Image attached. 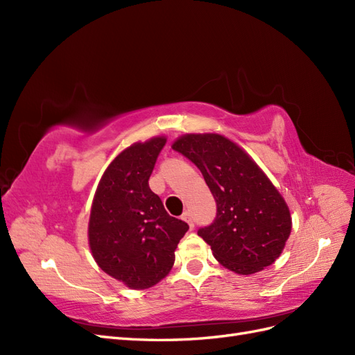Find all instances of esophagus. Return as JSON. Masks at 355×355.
<instances>
[{"mask_svg":"<svg viewBox=\"0 0 355 355\" xmlns=\"http://www.w3.org/2000/svg\"><path fill=\"white\" fill-rule=\"evenodd\" d=\"M182 219H184L189 225L191 230H194V219H192V214L189 211H185L184 214H182Z\"/></svg>","mask_w":355,"mask_h":355,"instance_id":"1","label":"esophagus"}]
</instances>
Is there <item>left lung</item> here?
I'll return each instance as SVG.
<instances>
[{
	"mask_svg": "<svg viewBox=\"0 0 355 355\" xmlns=\"http://www.w3.org/2000/svg\"><path fill=\"white\" fill-rule=\"evenodd\" d=\"M173 149L194 163L216 201L198 235L228 270L249 275L270 266L292 231L286 201L254 161L220 135H185Z\"/></svg>",
	"mask_w": 355,
	"mask_h": 355,
	"instance_id": "obj_1",
	"label": "left lung"
}]
</instances>
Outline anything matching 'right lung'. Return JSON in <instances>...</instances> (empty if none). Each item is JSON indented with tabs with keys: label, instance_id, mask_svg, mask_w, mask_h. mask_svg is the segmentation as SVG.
<instances>
[{
	"label": "right lung",
	"instance_id": "1",
	"mask_svg": "<svg viewBox=\"0 0 355 355\" xmlns=\"http://www.w3.org/2000/svg\"><path fill=\"white\" fill-rule=\"evenodd\" d=\"M164 137L135 144L102 176L93 200L89 241L102 270L132 288H148L168 274L188 223L166 211L149 188Z\"/></svg>",
	"mask_w": 355,
	"mask_h": 355
}]
</instances>
